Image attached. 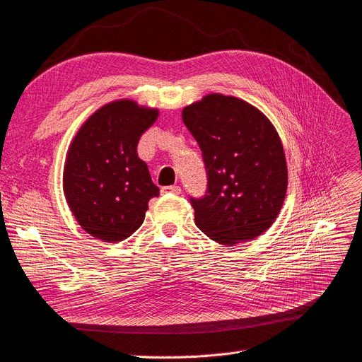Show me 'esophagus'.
Wrapping results in <instances>:
<instances>
[{"instance_id": "esophagus-1", "label": "esophagus", "mask_w": 362, "mask_h": 362, "mask_svg": "<svg viewBox=\"0 0 362 362\" xmlns=\"http://www.w3.org/2000/svg\"><path fill=\"white\" fill-rule=\"evenodd\" d=\"M162 193L163 194H168V193L180 194L181 193V187L180 185H166V187H162Z\"/></svg>"}]
</instances>
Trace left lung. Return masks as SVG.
Returning a JSON list of instances; mask_svg holds the SVG:
<instances>
[{"label":"left lung","instance_id":"left-lung-1","mask_svg":"<svg viewBox=\"0 0 362 362\" xmlns=\"http://www.w3.org/2000/svg\"><path fill=\"white\" fill-rule=\"evenodd\" d=\"M208 173V190L190 199L196 226L221 245L248 242L274 223L288 169L276 129L247 100L211 93L182 110Z\"/></svg>","mask_w":362,"mask_h":362}]
</instances>
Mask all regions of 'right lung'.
<instances>
[{
	"instance_id": "right-lung-1",
	"label": "right lung",
	"mask_w": 362,
	"mask_h": 362,
	"mask_svg": "<svg viewBox=\"0 0 362 362\" xmlns=\"http://www.w3.org/2000/svg\"><path fill=\"white\" fill-rule=\"evenodd\" d=\"M158 110L132 99L112 100L78 129L66 153L64 194L77 223L96 239L120 242L144 223L158 196L148 166L138 157L141 135Z\"/></svg>"
}]
</instances>
